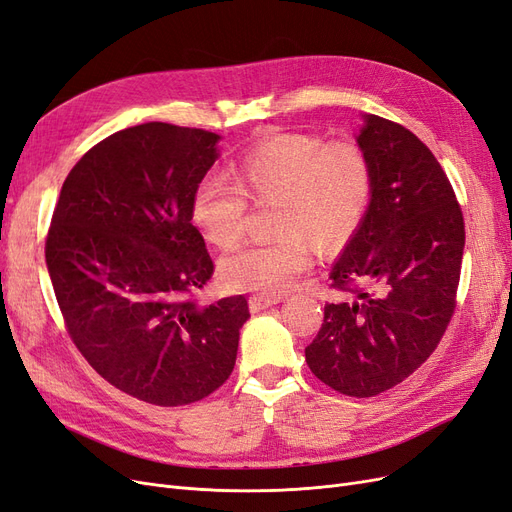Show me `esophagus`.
<instances>
[{
  "instance_id": "34e87169",
  "label": "esophagus",
  "mask_w": 512,
  "mask_h": 512,
  "mask_svg": "<svg viewBox=\"0 0 512 512\" xmlns=\"http://www.w3.org/2000/svg\"><path fill=\"white\" fill-rule=\"evenodd\" d=\"M278 302H280V295H253V298L249 300V306L253 312H259V310L274 306Z\"/></svg>"
}]
</instances>
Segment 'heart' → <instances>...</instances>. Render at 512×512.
<instances>
[{
    "instance_id": "heart-1",
    "label": "heart",
    "mask_w": 512,
    "mask_h": 512,
    "mask_svg": "<svg viewBox=\"0 0 512 512\" xmlns=\"http://www.w3.org/2000/svg\"><path fill=\"white\" fill-rule=\"evenodd\" d=\"M374 193L370 155L355 140H325L285 131L246 148L234 185L204 178L191 197V219L219 249H232L253 204L270 208L272 238L229 253L221 261L227 287L276 295L310 266V244L334 253L359 232Z\"/></svg>"
}]
</instances>
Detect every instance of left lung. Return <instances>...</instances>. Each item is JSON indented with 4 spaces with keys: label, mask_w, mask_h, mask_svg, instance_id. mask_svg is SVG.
<instances>
[{
    "label": "left lung",
    "mask_w": 512,
    "mask_h": 512,
    "mask_svg": "<svg viewBox=\"0 0 512 512\" xmlns=\"http://www.w3.org/2000/svg\"><path fill=\"white\" fill-rule=\"evenodd\" d=\"M374 170L359 232L329 274L306 364L351 398L400 385L430 357L451 323L464 255V214L438 159L410 129L368 114L357 136Z\"/></svg>",
    "instance_id": "1"
}]
</instances>
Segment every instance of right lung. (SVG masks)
<instances>
[{"label": "right lung", "instance_id": "right-lung-1", "mask_svg": "<svg viewBox=\"0 0 512 512\" xmlns=\"http://www.w3.org/2000/svg\"><path fill=\"white\" fill-rule=\"evenodd\" d=\"M219 136L172 123L117 131L80 157L46 234L65 329L89 366L123 393L185 406L236 366L244 295L200 306L214 272L191 197Z\"/></svg>", "mask_w": 512, "mask_h": 512}]
</instances>
